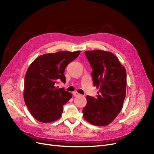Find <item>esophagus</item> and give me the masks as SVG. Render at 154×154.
I'll use <instances>...</instances> for the list:
<instances>
[{
    "instance_id": "obj_1",
    "label": "esophagus",
    "mask_w": 154,
    "mask_h": 154,
    "mask_svg": "<svg viewBox=\"0 0 154 154\" xmlns=\"http://www.w3.org/2000/svg\"><path fill=\"white\" fill-rule=\"evenodd\" d=\"M80 94H79L78 92H73V96H80Z\"/></svg>"
}]
</instances>
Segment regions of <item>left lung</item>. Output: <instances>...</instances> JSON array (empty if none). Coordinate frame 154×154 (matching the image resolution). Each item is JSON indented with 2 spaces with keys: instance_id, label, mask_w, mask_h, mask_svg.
I'll return each mask as SVG.
<instances>
[{
  "instance_id": "1",
  "label": "left lung",
  "mask_w": 154,
  "mask_h": 154,
  "mask_svg": "<svg viewBox=\"0 0 154 154\" xmlns=\"http://www.w3.org/2000/svg\"><path fill=\"white\" fill-rule=\"evenodd\" d=\"M85 54L92 69L93 84L99 88V92L96 97L87 96L83 118L93 125H108L123 108L127 72L112 53L95 50L85 51Z\"/></svg>"
}]
</instances>
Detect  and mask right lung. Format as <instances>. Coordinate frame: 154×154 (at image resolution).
Here are the masks:
<instances>
[{
  "label": "right lung",
  "mask_w": 154,
  "mask_h": 154,
  "mask_svg": "<svg viewBox=\"0 0 154 154\" xmlns=\"http://www.w3.org/2000/svg\"><path fill=\"white\" fill-rule=\"evenodd\" d=\"M80 51H59L37 57L30 65L25 76L24 99L35 119L42 123L54 122L61 117L63 106L72 94L58 88L60 81L66 83L64 71Z\"/></svg>",
  "instance_id": "obj_1"
}]
</instances>
